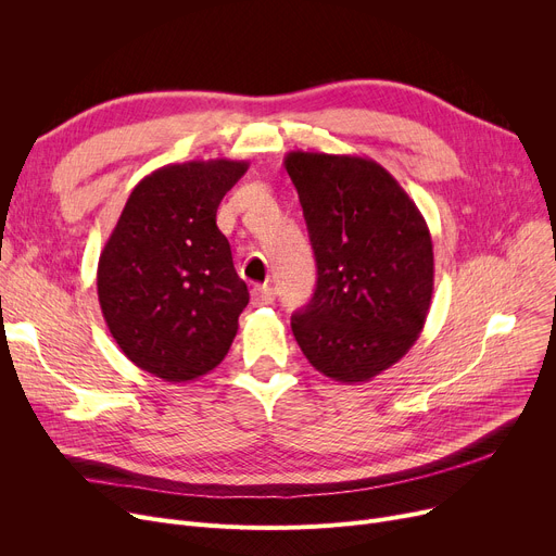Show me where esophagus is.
Here are the masks:
<instances>
[{
	"label": "esophagus",
	"instance_id": "esophagus-1",
	"mask_svg": "<svg viewBox=\"0 0 556 556\" xmlns=\"http://www.w3.org/2000/svg\"><path fill=\"white\" fill-rule=\"evenodd\" d=\"M275 300V288L268 286V283H258L252 288V304L254 306H266V304H273Z\"/></svg>",
	"mask_w": 556,
	"mask_h": 556
}]
</instances>
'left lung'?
<instances>
[{
    "mask_svg": "<svg viewBox=\"0 0 556 556\" xmlns=\"http://www.w3.org/2000/svg\"><path fill=\"white\" fill-rule=\"evenodd\" d=\"M293 180L317 286L293 315L308 363L340 383H367L417 342L432 300L430 229L413 198L369 157L293 151Z\"/></svg>",
    "mask_w": 556,
    "mask_h": 556,
    "instance_id": "8db88e82",
    "label": "left lung"
}]
</instances>
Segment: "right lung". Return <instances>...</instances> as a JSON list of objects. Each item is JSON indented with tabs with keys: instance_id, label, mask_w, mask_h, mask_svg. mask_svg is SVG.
Returning <instances> with one entry per match:
<instances>
[{
	"instance_id": "obj_1",
	"label": "right lung",
	"mask_w": 556,
	"mask_h": 556,
	"mask_svg": "<svg viewBox=\"0 0 556 556\" xmlns=\"http://www.w3.org/2000/svg\"><path fill=\"white\" fill-rule=\"evenodd\" d=\"M248 166L191 160L146 175L99 256V304L114 342L168 383L220 365L250 302L216 225L223 195Z\"/></svg>"
}]
</instances>
